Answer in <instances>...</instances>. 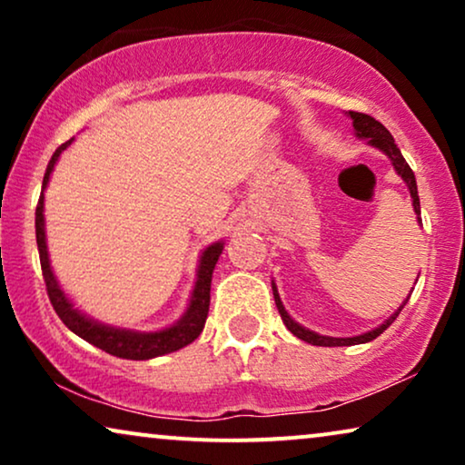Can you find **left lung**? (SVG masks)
Wrapping results in <instances>:
<instances>
[{"label":"left lung","instance_id":"8db88e82","mask_svg":"<svg viewBox=\"0 0 465 465\" xmlns=\"http://www.w3.org/2000/svg\"><path fill=\"white\" fill-rule=\"evenodd\" d=\"M349 116H351L353 120V129H355V135H358L360 139H368V143L374 145V148H379L383 154L390 156V161L393 164V169L398 171V175L402 177V180L406 182V186H409L411 190V199H412V207H415V213H417V220L421 222V205H419V194H417V182H415V173H412V169L409 167V163L404 161L402 152H400V148L396 145V142H393L391 133L385 129L383 124L379 123V120H374L372 116H368V114H360V112H349ZM272 296H275V304L279 309V315H282V320L285 323V328L290 330L292 334L298 336V339L304 341V342H311V345H317V347H345V345H361V342H371L377 339L379 334H383L387 328L391 326L393 320L400 315V311L404 309V304L409 302V298L400 304V309L393 313L390 320L381 323L379 328L371 330V332H364L360 336H351V339H334V336H323V334H317L313 332V330L304 328L301 326V323L292 320V317L288 315V311H285L282 298H279L277 294V288L275 283H272Z\"/></svg>","mask_w":465,"mask_h":465}]
</instances>
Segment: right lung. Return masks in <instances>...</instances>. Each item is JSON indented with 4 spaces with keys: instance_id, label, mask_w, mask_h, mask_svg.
Instances as JSON below:
<instances>
[{
    "instance_id": "add662e5",
    "label": "right lung",
    "mask_w": 465,
    "mask_h": 465,
    "mask_svg": "<svg viewBox=\"0 0 465 465\" xmlns=\"http://www.w3.org/2000/svg\"><path fill=\"white\" fill-rule=\"evenodd\" d=\"M72 142L74 139H69V142H65L54 150V154L50 158L46 167V175H44V182H42V194L35 207V239H37V250H40L42 275H44V282H46L48 298L50 302H53L56 315H59L61 322L65 323L74 334H78L80 339H84L86 342H91V345L104 349L105 353L116 355V358H123V360H152V358H158V355L173 353L177 349L190 345L194 339H199L203 328H205V320L209 313L212 275H213L215 262H218L220 253L224 250V243H222V241L209 245L207 250L203 252L199 271H196V283H194L193 296H190L186 313H183L173 326L158 330V332H135V330L114 328V326H105V323L94 322L84 313H80V311L72 304V301L65 296V292L61 290L53 269H50V260H48L46 231H44V190L48 186L50 173H53L61 152L65 150Z\"/></svg>"
}]
</instances>
